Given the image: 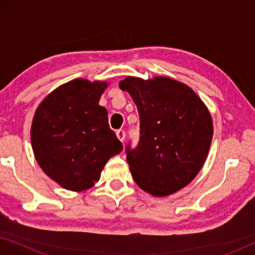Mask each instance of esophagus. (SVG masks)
I'll list each match as a JSON object with an SVG mask.
<instances>
[{"mask_svg":"<svg viewBox=\"0 0 255 255\" xmlns=\"http://www.w3.org/2000/svg\"><path fill=\"white\" fill-rule=\"evenodd\" d=\"M116 134H117V138L120 139V140H121L122 142H123V141L125 140V131H124V130H122V128H121V130H118V131L116 132Z\"/></svg>","mask_w":255,"mask_h":255,"instance_id":"obj_1","label":"esophagus"}]
</instances>
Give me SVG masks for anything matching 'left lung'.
<instances>
[{"label":"left lung","mask_w":255,"mask_h":255,"mask_svg":"<svg viewBox=\"0 0 255 255\" xmlns=\"http://www.w3.org/2000/svg\"><path fill=\"white\" fill-rule=\"evenodd\" d=\"M120 87L134 101L140 121L138 145H127L132 177L154 196L175 193L207 159L214 133L209 110L193 89L163 76H128Z\"/></svg>","instance_id":"obj_1"}]
</instances>
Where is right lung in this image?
<instances>
[{
	"instance_id": "add662e5",
	"label": "right lung",
	"mask_w": 255,
	"mask_h": 255,
	"mask_svg": "<svg viewBox=\"0 0 255 255\" xmlns=\"http://www.w3.org/2000/svg\"><path fill=\"white\" fill-rule=\"evenodd\" d=\"M106 82L75 79L53 90L38 107L31 142L38 165L62 188L86 190L123 145L99 104Z\"/></svg>"
}]
</instances>
